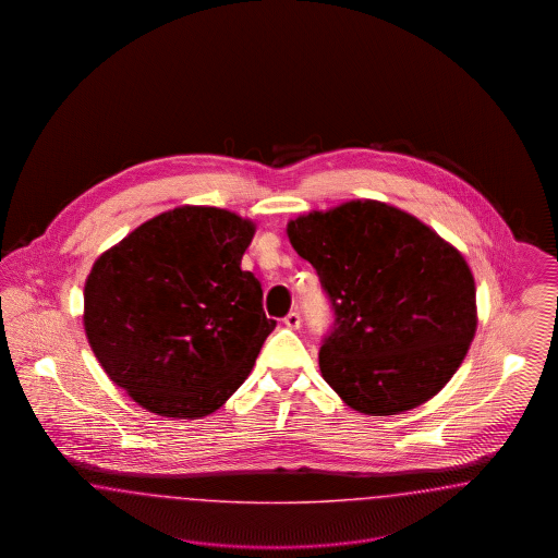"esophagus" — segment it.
Returning a JSON list of instances; mask_svg holds the SVG:
<instances>
[{"mask_svg":"<svg viewBox=\"0 0 558 558\" xmlns=\"http://www.w3.org/2000/svg\"><path fill=\"white\" fill-rule=\"evenodd\" d=\"M284 322V326L287 328H291V330H296L299 326H301V316L296 314V312H291L287 318L282 319Z\"/></svg>","mask_w":558,"mask_h":558,"instance_id":"34e87169","label":"esophagus"}]
</instances>
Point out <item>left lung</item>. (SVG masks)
Returning <instances> with one entry per match:
<instances>
[{"mask_svg":"<svg viewBox=\"0 0 558 558\" xmlns=\"http://www.w3.org/2000/svg\"><path fill=\"white\" fill-rule=\"evenodd\" d=\"M287 234L332 301L319 372L343 403L393 416L450 383L477 332L475 278L451 242L372 198L299 215Z\"/></svg>","mask_w":558,"mask_h":558,"instance_id":"1","label":"left lung"}]
</instances>
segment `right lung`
I'll return each instance as SVG.
<instances>
[{"instance_id":"obj_1","label":"right lung","mask_w":558,"mask_h":558,"mask_svg":"<svg viewBox=\"0 0 558 558\" xmlns=\"http://www.w3.org/2000/svg\"><path fill=\"white\" fill-rule=\"evenodd\" d=\"M255 221L182 205L144 221L92 266L83 328L108 378L144 410L203 418L246 380L276 328L240 262Z\"/></svg>"}]
</instances>
